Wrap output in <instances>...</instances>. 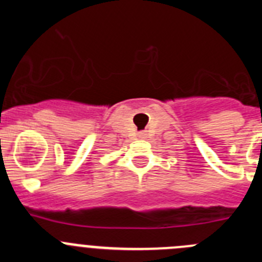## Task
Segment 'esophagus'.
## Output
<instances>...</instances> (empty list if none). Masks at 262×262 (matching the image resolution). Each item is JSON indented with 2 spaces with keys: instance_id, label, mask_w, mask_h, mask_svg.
I'll return each instance as SVG.
<instances>
[{
  "instance_id": "34e87169",
  "label": "esophagus",
  "mask_w": 262,
  "mask_h": 262,
  "mask_svg": "<svg viewBox=\"0 0 262 262\" xmlns=\"http://www.w3.org/2000/svg\"><path fill=\"white\" fill-rule=\"evenodd\" d=\"M138 138H140V139L145 138V134H144V133H139V134H138Z\"/></svg>"
}]
</instances>
